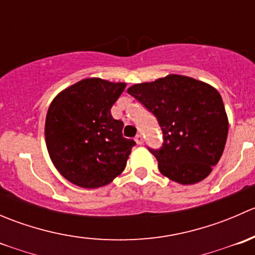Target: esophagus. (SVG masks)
Here are the masks:
<instances>
[{
  "label": "esophagus",
  "instance_id": "1",
  "mask_svg": "<svg viewBox=\"0 0 255 255\" xmlns=\"http://www.w3.org/2000/svg\"><path fill=\"white\" fill-rule=\"evenodd\" d=\"M134 140H135V143L138 144V145H142V144H143V135L142 134H137V135H135Z\"/></svg>",
  "mask_w": 255,
  "mask_h": 255
}]
</instances>
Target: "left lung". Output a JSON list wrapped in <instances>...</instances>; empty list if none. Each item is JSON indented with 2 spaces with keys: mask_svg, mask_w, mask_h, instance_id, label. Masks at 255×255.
<instances>
[{
  "mask_svg": "<svg viewBox=\"0 0 255 255\" xmlns=\"http://www.w3.org/2000/svg\"><path fill=\"white\" fill-rule=\"evenodd\" d=\"M149 112L163 132L159 149L149 148L164 176L182 185L196 184L220 160L228 134L222 97L205 82L169 75L127 90Z\"/></svg>",
  "mask_w": 255,
  "mask_h": 255,
  "instance_id": "left-lung-1",
  "label": "left lung"
}]
</instances>
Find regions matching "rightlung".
Here are the masks:
<instances>
[{
	"mask_svg": "<svg viewBox=\"0 0 255 255\" xmlns=\"http://www.w3.org/2000/svg\"><path fill=\"white\" fill-rule=\"evenodd\" d=\"M125 87L123 82L85 79L61 91L49 106V155L59 173L80 187L105 186L125 170L135 142L123 137V122L111 115Z\"/></svg>",
	"mask_w": 255,
	"mask_h": 255,
	"instance_id": "1",
	"label": "right lung"
}]
</instances>
